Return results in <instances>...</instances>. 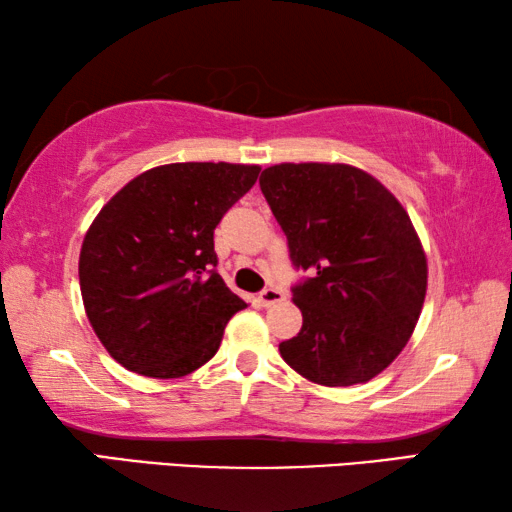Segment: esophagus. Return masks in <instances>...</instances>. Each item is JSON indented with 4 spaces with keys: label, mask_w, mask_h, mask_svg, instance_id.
Segmentation results:
<instances>
[{
    "label": "esophagus",
    "mask_w": 512,
    "mask_h": 512,
    "mask_svg": "<svg viewBox=\"0 0 512 512\" xmlns=\"http://www.w3.org/2000/svg\"><path fill=\"white\" fill-rule=\"evenodd\" d=\"M286 299V295H283V290H279V288H265L261 295H258V301H261V306H274V304H279V301H283Z\"/></svg>",
    "instance_id": "esophagus-1"
}]
</instances>
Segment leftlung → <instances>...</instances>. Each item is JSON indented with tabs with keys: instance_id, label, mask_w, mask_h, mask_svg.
I'll return each instance as SVG.
<instances>
[{
	"instance_id": "left-lung-1",
	"label": "left lung",
	"mask_w": 512,
	"mask_h": 512,
	"mask_svg": "<svg viewBox=\"0 0 512 512\" xmlns=\"http://www.w3.org/2000/svg\"><path fill=\"white\" fill-rule=\"evenodd\" d=\"M261 190L288 238L304 324L281 358L326 388L367 383L406 347L420 320L429 265L399 199L347 163H281Z\"/></svg>"
}]
</instances>
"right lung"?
Returning a JSON list of instances; mask_svg holds the SVG:
<instances>
[{"instance_id": "add662e5", "label": "right lung", "mask_w": 512, "mask_h": 512, "mask_svg": "<svg viewBox=\"0 0 512 512\" xmlns=\"http://www.w3.org/2000/svg\"><path fill=\"white\" fill-rule=\"evenodd\" d=\"M261 167L170 163L138 174L106 201L79 256L83 308L117 363L149 379H181L220 349L247 304L215 272L213 231Z\"/></svg>"}]
</instances>
